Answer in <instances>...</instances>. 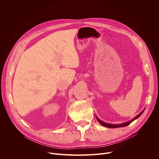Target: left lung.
I'll return each mask as SVG.
<instances>
[{"mask_svg":"<svg viewBox=\"0 0 159 159\" xmlns=\"http://www.w3.org/2000/svg\"><path fill=\"white\" fill-rule=\"evenodd\" d=\"M143 111H143L140 114H139L138 116H136L134 119H133L131 121H128V122H126V123H122V124H119V125H112V124H109V123H104V122H103V121H101L99 119H98V118H97V119H98V121L102 125V126H106V127H108V128H120V127H124V126H128V125H129L132 121H133L134 120H136V119H137L138 118H139L141 115H142V113L143 112Z\"/></svg>","mask_w":159,"mask_h":159,"instance_id":"8db88e82","label":"left lung"}]
</instances>
